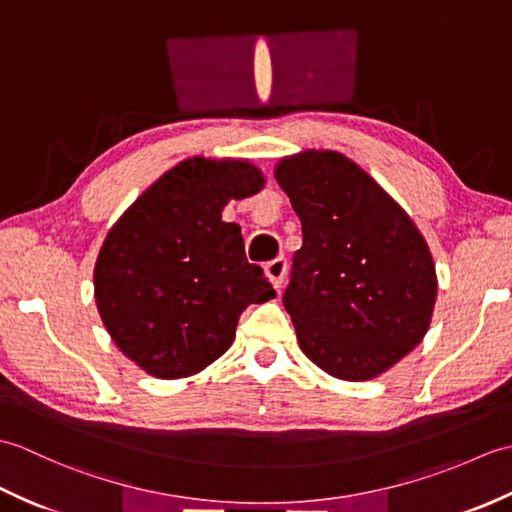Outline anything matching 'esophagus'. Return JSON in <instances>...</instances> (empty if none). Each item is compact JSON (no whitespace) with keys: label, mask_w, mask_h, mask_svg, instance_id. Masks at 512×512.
<instances>
[{"label":"esophagus","mask_w":512,"mask_h":512,"mask_svg":"<svg viewBox=\"0 0 512 512\" xmlns=\"http://www.w3.org/2000/svg\"><path fill=\"white\" fill-rule=\"evenodd\" d=\"M264 270L270 279V284H273L275 288H281V284H284V277H286V259L277 257V259H273V262H268L264 266Z\"/></svg>","instance_id":"esophagus-1"}]
</instances>
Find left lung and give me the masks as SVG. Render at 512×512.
I'll return each mask as SVG.
<instances>
[{
    "label": "left lung",
    "mask_w": 512,
    "mask_h": 512,
    "mask_svg": "<svg viewBox=\"0 0 512 512\" xmlns=\"http://www.w3.org/2000/svg\"><path fill=\"white\" fill-rule=\"evenodd\" d=\"M275 178L303 233L284 292L299 347L334 378H376L429 330L438 279L427 242L339 151L279 160Z\"/></svg>",
    "instance_id": "8db88e82"
}]
</instances>
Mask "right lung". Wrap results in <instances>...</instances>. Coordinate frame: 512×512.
Returning <instances> with one entry per match:
<instances>
[{
	"label": "right lung",
	"mask_w": 512,
	"mask_h": 512,
	"mask_svg": "<svg viewBox=\"0 0 512 512\" xmlns=\"http://www.w3.org/2000/svg\"><path fill=\"white\" fill-rule=\"evenodd\" d=\"M264 189L248 160L189 158L169 169L107 233L94 266L103 325L156 378L198 374L220 358L250 303L275 290L248 264L224 206Z\"/></svg>",
	"instance_id": "1"
}]
</instances>
